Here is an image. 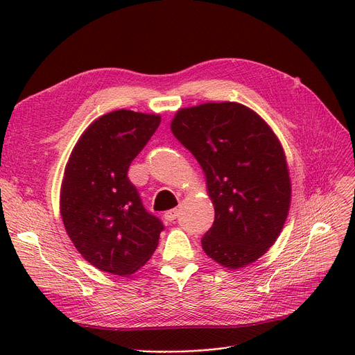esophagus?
<instances>
[{
  "mask_svg": "<svg viewBox=\"0 0 355 355\" xmlns=\"http://www.w3.org/2000/svg\"><path fill=\"white\" fill-rule=\"evenodd\" d=\"M164 217H165L166 221H174L178 217V209H171V210L165 211Z\"/></svg>",
  "mask_w": 355,
  "mask_h": 355,
  "instance_id": "obj_1",
  "label": "esophagus"
}]
</instances>
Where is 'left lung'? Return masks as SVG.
<instances>
[{"instance_id": "left-lung-1", "label": "left lung", "mask_w": 355, "mask_h": 355, "mask_svg": "<svg viewBox=\"0 0 355 355\" xmlns=\"http://www.w3.org/2000/svg\"><path fill=\"white\" fill-rule=\"evenodd\" d=\"M171 130L201 165L214 204L202 250L229 269L256 262L281 234L289 211L281 142L256 112L236 102L180 109Z\"/></svg>"}]
</instances>
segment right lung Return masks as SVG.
I'll use <instances>...</instances> for the list:
<instances>
[{
  "label": "right lung",
  "instance_id": "1",
  "mask_svg": "<svg viewBox=\"0 0 355 355\" xmlns=\"http://www.w3.org/2000/svg\"><path fill=\"white\" fill-rule=\"evenodd\" d=\"M159 122V115L109 112L89 125L66 165L60 190L66 232L87 262L103 272L132 275L158 246L164 225L145 210L128 170Z\"/></svg>",
  "mask_w": 355,
  "mask_h": 355
}]
</instances>
